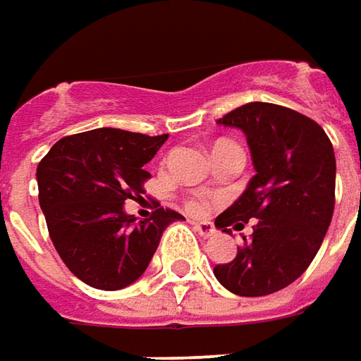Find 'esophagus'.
<instances>
[{"label":"esophagus","mask_w":361,"mask_h":361,"mask_svg":"<svg viewBox=\"0 0 361 361\" xmlns=\"http://www.w3.org/2000/svg\"><path fill=\"white\" fill-rule=\"evenodd\" d=\"M192 228H195L200 236H204V238H209V236H214V234H216V228H214L210 222H192Z\"/></svg>","instance_id":"34e87169"}]
</instances>
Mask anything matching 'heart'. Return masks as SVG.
I'll list each match as a JSON object with an SVG mask.
<instances>
[{"label": "heart", "instance_id": "b5f03b06", "mask_svg": "<svg viewBox=\"0 0 361 361\" xmlns=\"http://www.w3.org/2000/svg\"><path fill=\"white\" fill-rule=\"evenodd\" d=\"M200 207H202V204H200V200H195V198H192V200H188V204H186V209L190 210V212H198Z\"/></svg>", "mask_w": 361, "mask_h": 361}]
</instances>
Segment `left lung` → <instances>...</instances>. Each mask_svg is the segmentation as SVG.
<instances>
[{
    "label": "left lung",
    "mask_w": 361,
    "mask_h": 361,
    "mask_svg": "<svg viewBox=\"0 0 361 361\" xmlns=\"http://www.w3.org/2000/svg\"><path fill=\"white\" fill-rule=\"evenodd\" d=\"M216 123L246 135L256 175L214 220L222 232L252 220L250 238L214 276L232 294L268 296L302 276L320 250L336 200L334 147L316 121L272 103H248Z\"/></svg>",
    "instance_id": "obj_1"
}]
</instances>
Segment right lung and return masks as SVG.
I'll return each mask as SVG.
<instances>
[{
    "instance_id": "add662e5",
    "label": "right lung",
    "mask_w": 361,
    "mask_h": 361,
    "mask_svg": "<svg viewBox=\"0 0 361 361\" xmlns=\"http://www.w3.org/2000/svg\"><path fill=\"white\" fill-rule=\"evenodd\" d=\"M169 135L93 129L63 137L37 166L39 207L51 243L79 280L99 290H121L142 276L164 228L185 220L157 209L137 220L123 204L139 197L142 169Z\"/></svg>"
}]
</instances>
